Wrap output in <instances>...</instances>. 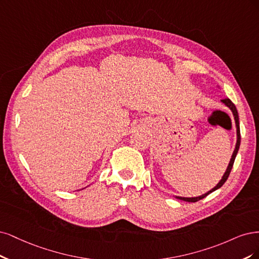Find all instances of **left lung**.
<instances>
[{
  "label": "left lung",
  "instance_id": "8db88e82",
  "mask_svg": "<svg viewBox=\"0 0 259 259\" xmlns=\"http://www.w3.org/2000/svg\"><path fill=\"white\" fill-rule=\"evenodd\" d=\"M222 102H223V103H225V105H227V106L230 108V110H231V112H232L233 116H235L236 126H237V137H238V139H237V144H236V148H235V151H233V154H232V157H231V159H230V162H229V164H228V168H227L226 172H225V174L223 175V179L221 180V182L219 183V184L216 185V186H215V187H214L212 190L207 191L206 194H204V195H202V196H200V197H195V198H184V197H177L178 199L184 200V201H187V202H197V201H199V200H201V199L205 198L207 195H210L211 193H213L214 190H216V189L221 188V187L224 185V183L227 181V179H228V177H229V174H230V172H231V169H232L233 162H235L236 156H237V154H238L239 147H240V142H241V136H240V126H239V115H238V111H237V108H236V105L231 102V100H230V99H228V98H226V99H223V100H222Z\"/></svg>",
  "mask_w": 259,
  "mask_h": 259
}]
</instances>
